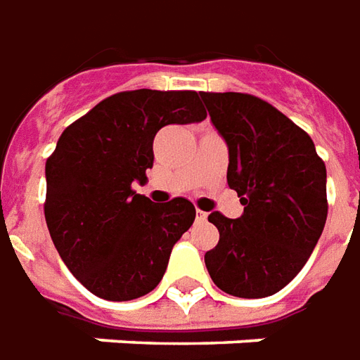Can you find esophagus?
Segmentation results:
<instances>
[{"label": "esophagus", "instance_id": "34e87169", "mask_svg": "<svg viewBox=\"0 0 360 360\" xmlns=\"http://www.w3.org/2000/svg\"><path fill=\"white\" fill-rule=\"evenodd\" d=\"M205 219H207V213H205V211H200V209H198V221H205Z\"/></svg>", "mask_w": 360, "mask_h": 360}]
</instances>
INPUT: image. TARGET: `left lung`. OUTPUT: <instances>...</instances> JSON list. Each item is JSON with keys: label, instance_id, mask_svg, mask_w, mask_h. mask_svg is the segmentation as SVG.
Returning a JSON list of instances; mask_svg holds the SVG:
<instances>
[{"label": "left lung", "instance_id": "1", "mask_svg": "<svg viewBox=\"0 0 360 360\" xmlns=\"http://www.w3.org/2000/svg\"><path fill=\"white\" fill-rule=\"evenodd\" d=\"M229 149L226 182L244 205L238 219L207 217L219 244L205 254L211 279L240 298H264L289 285L322 236L326 165L310 135L252 94L200 93Z\"/></svg>", "mask_w": 360, "mask_h": 360}]
</instances>
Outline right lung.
<instances>
[{
  "mask_svg": "<svg viewBox=\"0 0 360 360\" xmlns=\"http://www.w3.org/2000/svg\"><path fill=\"white\" fill-rule=\"evenodd\" d=\"M205 116L195 91L137 89L104 98L60 135L46 160V225L93 295L134 300L160 283L195 207L186 198L157 205L131 186L147 182L160 127Z\"/></svg>",
  "mask_w": 360,
  "mask_h": 360,
  "instance_id": "add662e5",
  "label": "right lung"
}]
</instances>
